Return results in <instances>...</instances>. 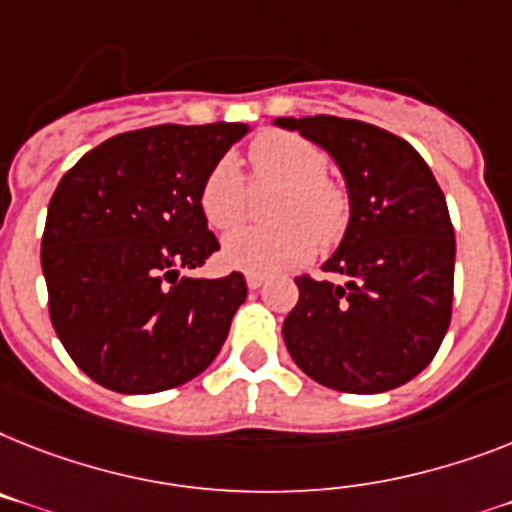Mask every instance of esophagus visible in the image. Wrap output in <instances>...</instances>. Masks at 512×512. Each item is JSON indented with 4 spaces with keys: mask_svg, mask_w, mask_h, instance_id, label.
<instances>
[{
    "mask_svg": "<svg viewBox=\"0 0 512 512\" xmlns=\"http://www.w3.org/2000/svg\"><path fill=\"white\" fill-rule=\"evenodd\" d=\"M246 282L251 290H259V287L266 282V277H261V274H246Z\"/></svg>",
    "mask_w": 512,
    "mask_h": 512,
    "instance_id": "34e87169",
    "label": "esophagus"
}]
</instances>
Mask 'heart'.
<instances>
[{"label": "heart", "mask_w": 512, "mask_h": 512, "mask_svg": "<svg viewBox=\"0 0 512 512\" xmlns=\"http://www.w3.org/2000/svg\"><path fill=\"white\" fill-rule=\"evenodd\" d=\"M253 172L287 185L274 227L243 225L222 238V261L248 274L285 272L314 256L316 246H332L348 225V198L327 180V154L295 133L269 130L248 149ZM201 211L217 230L243 214V175L232 156L219 159L201 185Z\"/></svg>", "instance_id": "1"}]
</instances>
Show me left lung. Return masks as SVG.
<instances>
[{
  "label": "left lung",
  "mask_w": 512,
  "mask_h": 512,
  "mask_svg": "<svg viewBox=\"0 0 512 512\" xmlns=\"http://www.w3.org/2000/svg\"><path fill=\"white\" fill-rule=\"evenodd\" d=\"M332 156L350 217L324 272L301 277V298L282 324L298 369L340 392L395 390L437 353L453 314L455 232L445 193L411 143L332 114L277 117Z\"/></svg>",
  "instance_id": "left-lung-1"
}]
</instances>
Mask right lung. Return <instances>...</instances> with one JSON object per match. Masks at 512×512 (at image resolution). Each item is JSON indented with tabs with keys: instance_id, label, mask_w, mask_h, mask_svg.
<instances>
[{
	"instance_id": "1",
	"label": "right lung",
	"mask_w": 512,
	"mask_h": 512,
	"mask_svg": "<svg viewBox=\"0 0 512 512\" xmlns=\"http://www.w3.org/2000/svg\"><path fill=\"white\" fill-rule=\"evenodd\" d=\"M248 125H156L114 135L59 180L41 238L49 314L80 369L107 390L149 395L217 358L246 277H183L219 240L201 185Z\"/></svg>"
}]
</instances>
